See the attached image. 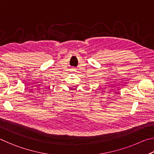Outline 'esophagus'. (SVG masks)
Wrapping results in <instances>:
<instances>
[{
	"label": "esophagus",
	"instance_id": "esophagus-1",
	"mask_svg": "<svg viewBox=\"0 0 154 154\" xmlns=\"http://www.w3.org/2000/svg\"><path fill=\"white\" fill-rule=\"evenodd\" d=\"M75 69H73V71H75Z\"/></svg>",
	"mask_w": 154,
	"mask_h": 154
}]
</instances>
